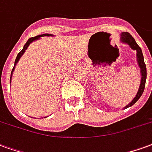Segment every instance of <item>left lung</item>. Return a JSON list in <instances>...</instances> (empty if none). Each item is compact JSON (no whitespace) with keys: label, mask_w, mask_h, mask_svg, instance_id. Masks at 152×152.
Returning a JSON list of instances; mask_svg holds the SVG:
<instances>
[{"label":"left lung","mask_w":152,"mask_h":152,"mask_svg":"<svg viewBox=\"0 0 152 152\" xmlns=\"http://www.w3.org/2000/svg\"><path fill=\"white\" fill-rule=\"evenodd\" d=\"M121 42H122L124 44H127L129 47L132 48L133 50H136L137 52V61H138V66L139 68L141 69V83L139 86V89L138 91V93L135 96L134 98L133 99V100L129 104L126 105L124 108H127L132 106L138 101V99L141 97L142 94L143 93L145 88V83H146V79H147V68H146V65L144 62V58H143V55H142V52L141 48L139 47L138 44L136 43V41L134 40V39L133 38L132 35H130L128 32H122L121 34Z\"/></svg>","instance_id":"8db88e82"}]
</instances>
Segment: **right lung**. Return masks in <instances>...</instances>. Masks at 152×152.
Wrapping results in <instances>:
<instances>
[{
  "label": "right lung",
  "instance_id": "add662e5",
  "mask_svg": "<svg viewBox=\"0 0 152 152\" xmlns=\"http://www.w3.org/2000/svg\"><path fill=\"white\" fill-rule=\"evenodd\" d=\"M51 34H43V35H37V36H35V37H31V38H30L28 40H27V42H26V44H25V45H24V47H23V50L21 51L18 54L17 57H16V59H15V62H14V68H13V69H12V72H11V76H10V82H11V77H12V75H13V72H14V68H15V65H16V64L18 63V61H19V59L21 58V56H23V54L24 53H25V51L26 50V48H28V46L30 45V44L31 43H32L33 41L35 40H37V39H39L40 38V37H42V36H51Z\"/></svg>",
  "mask_w": 152,
  "mask_h": 152
}]
</instances>
